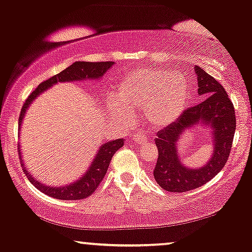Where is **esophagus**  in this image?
Masks as SVG:
<instances>
[{
  "label": "esophagus",
  "instance_id": "esophagus-1",
  "mask_svg": "<svg viewBox=\"0 0 252 252\" xmlns=\"http://www.w3.org/2000/svg\"><path fill=\"white\" fill-rule=\"evenodd\" d=\"M132 139H134V142H137V143H144V142L149 139V134L147 131H139L138 134L132 136Z\"/></svg>",
  "mask_w": 252,
  "mask_h": 252
}]
</instances>
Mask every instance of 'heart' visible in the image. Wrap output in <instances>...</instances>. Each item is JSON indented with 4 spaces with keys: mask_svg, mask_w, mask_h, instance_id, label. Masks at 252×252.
Instances as JSON below:
<instances>
[{
    "mask_svg": "<svg viewBox=\"0 0 252 252\" xmlns=\"http://www.w3.org/2000/svg\"><path fill=\"white\" fill-rule=\"evenodd\" d=\"M189 82L180 71L163 69H137L118 83L115 99L109 104L124 122L132 120L131 113L142 109L148 123L164 126L175 122L186 110Z\"/></svg>",
    "mask_w": 252,
    "mask_h": 252,
    "instance_id": "obj_1",
    "label": "heart"
}]
</instances>
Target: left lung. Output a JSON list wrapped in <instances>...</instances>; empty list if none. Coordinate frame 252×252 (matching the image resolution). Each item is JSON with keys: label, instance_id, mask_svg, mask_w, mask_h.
Wrapping results in <instances>:
<instances>
[{"label": "left lung", "instance_id": "obj_1", "mask_svg": "<svg viewBox=\"0 0 252 252\" xmlns=\"http://www.w3.org/2000/svg\"><path fill=\"white\" fill-rule=\"evenodd\" d=\"M198 94L203 101L188 108L174 123L157 132L158 158L154 170L157 184L170 192L197 189L216 176L225 165L236 130L235 108L220 82L195 66ZM202 124L212 130L213 156L204 167L190 169L179 159L177 142L186 129Z\"/></svg>", "mask_w": 252, "mask_h": 252}]
</instances>
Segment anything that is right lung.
<instances>
[{"label": "right lung", "mask_w": 252, "mask_h": 252, "mask_svg": "<svg viewBox=\"0 0 252 252\" xmlns=\"http://www.w3.org/2000/svg\"><path fill=\"white\" fill-rule=\"evenodd\" d=\"M113 64L114 62H75L63 71H61L60 74L55 75V76L49 78V80L42 82L34 92L30 94L28 98L26 99V103L23 104L19 118V129H21V124L23 122V117L29 105L32 104L36 97L41 95L47 89H49L51 86L59 83V82L98 80V78L103 77V75L108 71V69H110V66ZM123 144L124 139L122 138L115 139V141H110L102 144L101 148L97 150L96 156L94 157V160L92 162V165L89 166L86 174L82 176L80 180L65 187H50L47 186V184H43L37 178L32 177V175H30V172L27 170V168L23 164L20 148L19 154L21 157V163H22V166L24 168V174L28 177V180L32 182V186L37 188L39 191L57 199L75 201V199H83L86 197H89L95 191L97 187L102 182L103 177L107 174L109 164H110V160L113 158L114 154L120 148H122Z\"/></svg>", "instance_id": "right-lung-1"}]
</instances>
